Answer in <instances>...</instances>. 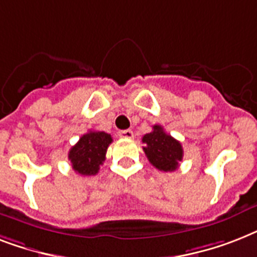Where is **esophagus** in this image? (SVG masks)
<instances>
[{"instance_id":"34e87169","label":"esophagus","mask_w":257,"mask_h":257,"mask_svg":"<svg viewBox=\"0 0 257 257\" xmlns=\"http://www.w3.org/2000/svg\"><path fill=\"white\" fill-rule=\"evenodd\" d=\"M118 136L121 139H133V132L131 129H125V131H120L118 132Z\"/></svg>"}]
</instances>
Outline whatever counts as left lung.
I'll list each match as a JSON object with an SVG mask.
<instances>
[{"mask_svg": "<svg viewBox=\"0 0 257 257\" xmlns=\"http://www.w3.org/2000/svg\"><path fill=\"white\" fill-rule=\"evenodd\" d=\"M145 155L149 163L159 171L173 172L183 160L184 151L180 141L167 135L161 125H153V131L143 137Z\"/></svg>", "mask_w": 257, "mask_h": 257, "instance_id": "left-lung-1", "label": "left lung"}]
</instances>
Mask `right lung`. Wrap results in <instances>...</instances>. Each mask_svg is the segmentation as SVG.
<instances>
[{
  "label": "right lung",
  "instance_id": "obj_1",
  "mask_svg": "<svg viewBox=\"0 0 257 257\" xmlns=\"http://www.w3.org/2000/svg\"><path fill=\"white\" fill-rule=\"evenodd\" d=\"M112 141V136L105 132L89 131L82 135L68 155L74 172L81 176L96 175L105 161L106 149Z\"/></svg>",
  "mask_w": 257,
  "mask_h": 257
}]
</instances>
